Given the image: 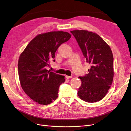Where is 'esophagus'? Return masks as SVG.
Listing matches in <instances>:
<instances>
[{
	"mask_svg": "<svg viewBox=\"0 0 131 131\" xmlns=\"http://www.w3.org/2000/svg\"><path fill=\"white\" fill-rule=\"evenodd\" d=\"M65 78H66V79H69L72 78V76H68V75H66Z\"/></svg>",
	"mask_w": 131,
	"mask_h": 131,
	"instance_id": "esophagus-1",
	"label": "esophagus"
}]
</instances>
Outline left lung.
Returning a JSON list of instances; mask_svg holds the SVG:
<instances>
[{
    "label": "left lung",
    "mask_w": 131,
    "mask_h": 131,
    "mask_svg": "<svg viewBox=\"0 0 131 131\" xmlns=\"http://www.w3.org/2000/svg\"><path fill=\"white\" fill-rule=\"evenodd\" d=\"M81 49L91 64L89 73L79 77L82 84L79 98L88 102L100 101L108 92L114 77L113 55L111 48L99 35L86 30L72 31Z\"/></svg>",
    "instance_id": "obj_1"
}]
</instances>
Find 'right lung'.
Returning a JSON list of instances; mask_svg holds the SVG:
<instances>
[{
    "instance_id": "right-lung-1",
    "label": "right lung",
    "mask_w": 131,
    "mask_h": 131,
    "mask_svg": "<svg viewBox=\"0 0 131 131\" xmlns=\"http://www.w3.org/2000/svg\"><path fill=\"white\" fill-rule=\"evenodd\" d=\"M71 38L68 32L54 31L33 39L20 55L18 72L25 93L40 105L50 104L58 97L59 85L65 77L46 70L59 47Z\"/></svg>"
}]
</instances>
